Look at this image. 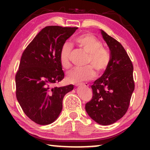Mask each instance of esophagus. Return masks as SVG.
Instances as JSON below:
<instances>
[{
	"instance_id": "esophagus-1",
	"label": "esophagus",
	"mask_w": 150,
	"mask_h": 150,
	"mask_svg": "<svg viewBox=\"0 0 150 150\" xmlns=\"http://www.w3.org/2000/svg\"><path fill=\"white\" fill-rule=\"evenodd\" d=\"M76 86H83V87H88L89 84L88 83H78L76 84Z\"/></svg>"
}]
</instances>
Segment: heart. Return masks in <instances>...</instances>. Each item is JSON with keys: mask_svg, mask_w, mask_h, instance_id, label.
<instances>
[{"mask_svg": "<svg viewBox=\"0 0 150 150\" xmlns=\"http://www.w3.org/2000/svg\"><path fill=\"white\" fill-rule=\"evenodd\" d=\"M74 43L80 49L87 53L84 65L86 66L77 67L69 71L67 74V81L71 83H79L89 81L94 76L103 73L110 63V54L97 38L90 33L81 35L75 39ZM72 47L65 43L61 46L59 53V61L64 69L71 66V54ZM95 73H94V71Z\"/></svg>", "mask_w": 150, "mask_h": 150, "instance_id": "obj_1", "label": "heart"}]
</instances>
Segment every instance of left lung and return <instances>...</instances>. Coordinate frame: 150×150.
Here are the masks:
<instances>
[{"instance_id":"8db88e82","label":"left lung","mask_w":150,"mask_h":150,"mask_svg":"<svg viewBox=\"0 0 150 150\" xmlns=\"http://www.w3.org/2000/svg\"><path fill=\"white\" fill-rule=\"evenodd\" d=\"M101 33L110 49V63L102 76L91 85L93 96L85 104V110L96 122L106 126L126 114L134 81L132 63L126 50L104 30H101Z\"/></svg>"}]
</instances>
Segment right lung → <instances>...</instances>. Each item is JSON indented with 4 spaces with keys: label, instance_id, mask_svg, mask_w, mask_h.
Wrapping results in <instances>:
<instances>
[{
    "label": "right lung",
    "instance_id": "add662e5",
    "mask_svg": "<svg viewBox=\"0 0 150 150\" xmlns=\"http://www.w3.org/2000/svg\"><path fill=\"white\" fill-rule=\"evenodd\" d=\"M77 27L48 26L24 50L16 74V98L26 115L36 124L48 125L61 113L64 96L73 85L54 87L64 72L59 61L63 44Z\"/></svg>",
    "mask_w": 150,
    "mask_h": 150
}]
</instances>
